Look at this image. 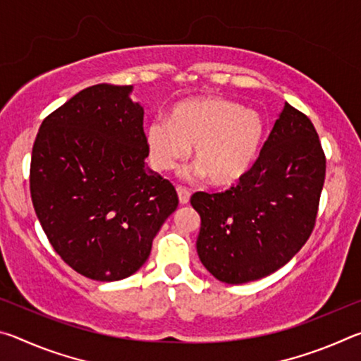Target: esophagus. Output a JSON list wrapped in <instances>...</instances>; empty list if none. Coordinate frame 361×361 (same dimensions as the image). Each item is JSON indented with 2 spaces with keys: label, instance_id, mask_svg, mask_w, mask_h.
Wrapping results in <instances>:
<instances>
[{
  "label": "esophagus",
  "instance_id": "34e87169",
  "mask_svg": "<svg viewBox=\"0 0 361 361\" xmlns=\"http://www.w3.org/2000/svg\"><path fill=\"white\" fill-rule=\"evenodd\" d=\"M176 192H178L180 204H183V205L188 204L189 199H191V191H189V189H186V188L178 186V188H176Z\"/></svg>",
  "mask_w": 361,
  "mask_h": 361
}]
</instances>
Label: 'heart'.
<instances>
[{
    "mask_svg": "<svg viewBox=\"0 0 361 361\" xmlns=\"http://www.w3.org/2000/svg\"><path fill=\"white\" fill-rule=\"evenodd\" d=\"M264 135L259 113L221 97L178 102L167 121L152 119L145 132L157 170L176 169L194 146L199 173L219 188L235 185L252 170Z\"/></svg>",
    "mask_w": 361,
    "mask_h": 361,
    "instance_id": "heart-1",
    "label": "heart"
}]
</instances>
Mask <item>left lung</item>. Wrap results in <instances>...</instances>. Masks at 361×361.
Here are the masks:
<instances>
[{"label": "left lung", "mask_w": 361, "mask_h": 361, "mask_svg": "<svg viewBox=\"0 0 361 361\" xmlns=\"http://www.w3.org/2000/svg\"><path fill=\"white\" fill-rule=\"evenodd\" d=\"M326 159L315 127L285 103L252 170L228 191L195 192L197 253L213 277L247 283L285 266L312 234Z\"/></svg>", "instance_id": "8db88e82"}]
</instances>
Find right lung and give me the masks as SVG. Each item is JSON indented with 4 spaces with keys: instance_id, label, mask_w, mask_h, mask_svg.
Listing matches in <instances>:
<instances>
[{
    "instance_id": "1",
    "label": "right lung",
    "mask_w": 361,
    "mask_h": 361,
    "mask_svg": "<svg viewBox=\"0 0 361 361\" xmlns=\"http://www.w3.org/2000/svg\"><path fill=\"white\" fill-rule=\"evenodd\" d=\"M132 85L97 84L42 121L30 192L51 245L81 276L114 282L135 274L178 207L169 180L146 167L143 108Z\"/></svg>"
}]
</instances>
